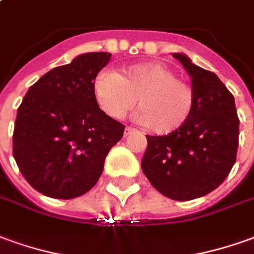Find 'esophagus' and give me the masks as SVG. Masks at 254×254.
<instances>
[{
  "mask_svg": "<svg viewBox=\"0 0 254 254\" xmlns=\"http://www.w3.org/2000/svg\"><path fill=\"white\" fill-rule=\"evenodd\" d=\"M132 132H134V129H133V127H125V136H127V134H130V133Z\"/></svg>",
  "mask_w": 254,
  "mask_h": 254,
  "instance_id": "34e87169",
  "label": "esophagus"
}]
</instances>
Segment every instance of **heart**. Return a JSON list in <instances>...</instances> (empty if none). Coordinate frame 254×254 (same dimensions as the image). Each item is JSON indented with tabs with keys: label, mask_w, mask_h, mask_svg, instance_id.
Wrapping results in <instances>:
<instances>
[{
	"label": "heart",
	"mask_w": 254,
	"mask_h": 254,
	"mask_svg": "<svg viewBox=\"0 0 254 254\" xmlns=\"http://www.w3.org/2000/svg\"><path fill=\"white\" fill-rule=\"evenodd\" d=\"M93 93L106 114L122 120L134 107L141 125L157 134H169L189 121L195 89L161 63H141L120 74L102 71L93 79Z\"/></svg>",
	"instance_id": "obj_1"
}]
</instances>
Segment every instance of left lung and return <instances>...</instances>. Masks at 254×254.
Returning a JSON list of instances; mask_svg holds the SVG:
<instances>
[{
    "label": "left lung",
    "instance_id": "obj_1",
    "mask_svg": "<svg viewBox=\"0 0 254 254\" xmlns=\"http://www.w3.org/2000/svg\"><path fill=\"white\" fill-rule=\"evenodd\" d=\"M191 75L195 107L180 129L148 136L141 169L152 187L175 201L212 192L226 180L237 159L239 118L234 96L220 78L173 53Z\"/></svg>",
    "mask_w": 254,
    "mask_h": 254
}]
</instances>
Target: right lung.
<instances>
[{"instance_id": "1", "label": "right lung", "mask_w": 254, "mask_h": 254, "mask_svg": "<svg viewBox=\"0 0 254 254\" xmlns=\"http://www.w3.org/2000/svg\"><path fill=\"white\" fill-rule=\"evenodd\" d=\"M111 53L79 55L30 86L17 109L13 158L41 194L72 199L100 179L104 159L125 125L99 109L93 79Z\"/></svg>"}]
</instances>
